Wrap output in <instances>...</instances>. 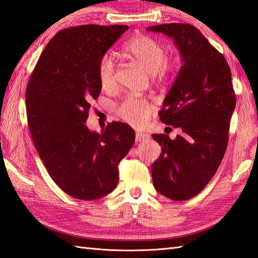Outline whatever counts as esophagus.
I'll use <instances>...</instances> for the list:
<instances>
[{
	"label": "esophagus",
	"instance_id": "esophagus-1",
	"mask_svg": "<svg viewBox=\"0 0 258 258\" xmlns=\"http://www.w3.org/2000/svg\"><path fill=\"white\" fill-rule=\"evenodd\" d=\"M147 139H150L149 134L141 133V132H136V134H135V141L136 142H143V141H146Z\"/></svg>",
	"mask_w": 258,
	"mask_h": 258
}]
</instances>
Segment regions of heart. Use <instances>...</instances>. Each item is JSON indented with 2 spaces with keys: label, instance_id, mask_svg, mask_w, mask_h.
I'll list each match as a JSON object with an SVG mask.
<instances>
[{
  "label": "heart",
  "instance_id": "b5f03b06",
  "mask_svg": "<svg viewBox=\"0 0 258 258\" xmlns=\"http://www.w3.org/2000/svg\"><path fill=\"white\" fill-rule=\"evenodd\" d=\"M124 54L131 61L144 68L154 81L162 82L173 72L174 63L166 59V48L156 38L139 35L132 38L124 47ZM116 67L113 58L104 55L97 65L98 81L103 90L115 86ZM151 111V103L145 98L128 96L116 108L118 116L128 124L141 126L145 123Z\"/></svg>",
  "mask_w": 258,
  "mask_h": 258
}]
</instances>
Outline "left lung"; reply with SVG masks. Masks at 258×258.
Instances as JSON below:
<instances>
[{"label":"left lung","instance_id":"left-lung-1","mask_svg":"<svg viewBox=\"0 0 258 258\" xmlns=\"http://www.w3.org/2000/svg\"><path fill=\"white\" fill-rule=\"evenodd\" d=\"M146 30L171 37L182 58L160 111L162 122L182 134L174 140L153 135L162 146L152 164L153 185L167 199L186 201L208 184L225 154L236 106L232 73L225 57L195 26L169 23Z\"/></svg>","mask_w":258,"mask_h":258}]
</instances>
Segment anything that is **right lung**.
Wrapping results in <instances>:
<instances>
[{"instance_id": "right-lung-1", "label": "right lung", "mask_w": 258, "mask_h": 258, "mask_svg": "<svg viewBox=\"0 0 258 258\" xmlns=\"http://www.w3.org/2000/svg\"><path fill=\"white\" fill-rule=\"evenodd\" d=\"M127 25H82L59 31L47 43L29 81L26 115L32 140L47 173L74 199L98 200L118 183V163L133 146L134 130L107 124L101 134L85 125L100 95L97 65Z\"/></svg>"}]
</instances>
